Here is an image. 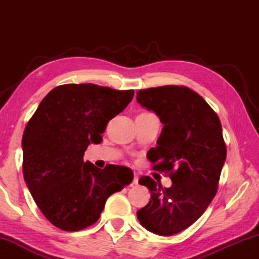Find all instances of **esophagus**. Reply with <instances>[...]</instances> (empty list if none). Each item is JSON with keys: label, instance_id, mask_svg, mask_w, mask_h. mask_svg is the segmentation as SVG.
I'll return each mask as SVG.
<instances>
[{"label": "esophagus", "instance_id": "obj_1", "mask_svg": "<svg viewBox=\"0 0 259 259\" xmlns=\"http://www.w3.org/2000/svg\"><path fill=\"white\" fill-rule=\"evenodd\" d=\"M134 184H135V185H137V184H138V176H137V175H135V177H134V182H133Z\"/></svg>", "mask_w": 259, "mask_h": 259}]
</instances>
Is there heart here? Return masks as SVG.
I'll return each mask as SVG.
<instances>
[{"label": "heart", "mask_w": 259, "mask_h": 259, "mask_svg": "<svg viewBox=\"0 0 259 259\" xmlns=\"http://www.w3.org/2000/svg\"><path fill=\"white\" fill-rule=\"evenodd\" d=\"M144 114H148V113H144Z\"/></svg>", "instance_id": "heart-1"}]
</instances>
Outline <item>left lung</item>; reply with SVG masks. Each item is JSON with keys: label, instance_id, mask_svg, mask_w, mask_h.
<instances>
[{"label": "left lung", "instance_id": "8db88e82", "mask_svg": "<svg viewBox=\"0 0 259 259\" xmlns=\"http://www.w3.org/2000/svg\"><path fill=\"white\" fill-rule=\"evenodd\" d=\"M137 103L163 124L157 146L147 157L155 163L153 169L169 171L172 182L163 188L148 176L139 179L151 199L137 218L152 233L174 235L198 221L216 195L226 160L222 124L207 102L186 87L139 90Z\"/></svg>", "mask_w": 259, "mask_h": 259}]
</instances>
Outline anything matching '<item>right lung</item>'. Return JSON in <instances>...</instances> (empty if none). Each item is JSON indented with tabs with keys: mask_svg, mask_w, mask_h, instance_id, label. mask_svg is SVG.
<instances>
[{
	"mask_svg": "<svg viewBox=\"0 0 259 259\" xmlns=\"http://www.w3.org/2000/svg\"><path fill=\"white\" fill-rule=\"evenodd\" d=\"M134 94L93 83L59 85L28 121L21 142L24 179L38 209L58 229L74 232L95 224L108 196L133 182L126 166L99 169L83 155L91 143H102L108 121Z\"/></svg>",
	"mask_w": 259,
	"mask_h": 259,
	"instance_id": "right-lung-1",
	"label": "right lung"
}]
</instances>
